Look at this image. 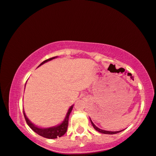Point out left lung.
Returning <instances> with one entry per match:
<instances>
[{"label": "left lung", "mask_w": 156, "mask_h": 156, "mask_svg": "<svg viewBox=\"0 0 156 156\" xmlns=\"http://www.w3.org/2000/svg\"><path fill=\"white\" fill-rule=\"evenodd\" d=\"M90 121H91V124H92L93 127H94V128L95 130H97V132H100V133H102V134H117V133H119V132H122V131H123V130H121V131H117V132H109V131L102 130V129H99L98 127H97L96 126L94 125V123H93L92 121H91V119H90Z\"/></svg>", "instance_id": "left-lung-1"}]
</instances>
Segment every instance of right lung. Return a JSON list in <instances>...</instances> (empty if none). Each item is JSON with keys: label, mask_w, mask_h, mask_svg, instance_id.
I'll return each instance as SVG.
<instances>
[{"label": "right lung", "mask_w": 156, "mask_h": 156, "mask_svg": "<svg viewBox=\"0 0 156 156\" xmlns=\"http://www.w3.org/2000/svg\"><path fill=\"white\" fill-rule=\"evenodd\" d=\"M57 57H54L52 58H50V59H48L45 61L43 62L42 63L39 65L38 67H40L41 65H42L43 64H44L45 62H47L50 61V60L54 59ZM73 108V105H72L69 108L68 111L67 112V115L65 116V119L62 121V123H60L59 125L57 126H53V127H50V128H39V127L36 126L33 124V123H31L30 121L27 119V117L26 116L25 113H24V111H23L24 113V119H25V121L27 122V125L29 126L30 128L33 129V131L35 133H37V134H39L40 136H44L45 138H48V139H56L57 137H60V136H63L64 134H65L67 130V126H68V120H69V115H70L71 111H72Z\"/></svg>", "instance_id": "obj_1"}]
</instances>
